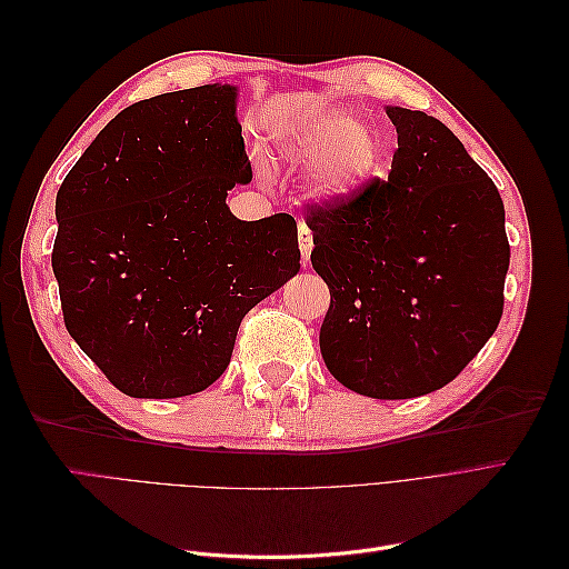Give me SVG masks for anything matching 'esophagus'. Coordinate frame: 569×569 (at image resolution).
Returning a JSON list of instances; mask_svg holds the SVG:
<instances>
[{
    "mask_svg": "<svg viewBox=\"0 0 569 569\" xmlns=\"http://www.w3.org/2000/svg\"><path fill=\"white\" fill-rule=\"evenodd\" d=\"M299 249H301L303 261H308V258H311V251H313V232H311V228L306 226V222H301V226H299Z\"/></svg>",
    "mask_w": 569,
    "mask_h": 569,
    "instance_id": "obj_1",
    "label": "esophagus"
}]
</instances>
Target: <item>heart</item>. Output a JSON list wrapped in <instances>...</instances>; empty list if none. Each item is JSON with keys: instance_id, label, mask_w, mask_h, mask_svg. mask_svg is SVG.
<instances>
[{"instance_id": "obj_1", "label": "heart", "mask_w": 569, "mask_h": 569, "mask_svg": "<svg viewBox=\"0 0 569 569\" xmlns=\"http://www.w3.org/2000/svg\"><path fill=\"white\" fill-rule=\"evenodd\" d=\"M266 149L272 159L306 166V194L320 206L356 201L387 159L382 128L332 101L280 111L270 120Z\"/></svg>"}]
</instances>
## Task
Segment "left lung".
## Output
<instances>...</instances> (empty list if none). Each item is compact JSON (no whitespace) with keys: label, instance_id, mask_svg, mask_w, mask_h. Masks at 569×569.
<instances>
[{"label":"left lung","instance_id":"left-lung-1","mask_svg":"<svg viewBox=\"0 0 569 569\" xmlns=\"http://www.w3.org/2000/svg\"><path fill=\"white\" fill-rule=\"evenodd\" d=\"M389 178L356 201L311 206V263L330 287L327 370L370 399H416L470 363L503 313L506 209L491 178L435 116L387 107Z\"/></svg>","mask_w":569,"mask_h":569}]
</instances>
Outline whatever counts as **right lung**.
Masks as SVG:
<instances>
[{"label": "right lung", "mask_w": 569, "mask_h": 569, "mask_svg": "<svg viewBox=\"0 0 569 569\" xmlns=\"http://www.w3.org/2000/svg\"><path fill=\"white\" fill-rule=\"evenodd\" d=\"M239 88L201 84L120 111L57 194L51 268L66 330L132 399L211 387L251 308L295 278L297 220H239L251 182Z\"/></svg>", "instance_id": "add662e5"}]
</instances>
